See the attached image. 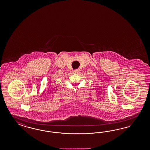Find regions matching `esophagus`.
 I'll return each mask as SVG.
<instances>
[{"label":"esophagus","instance_id":"34e87169","mask_svg":"<svg viewBox=\"0 0 150 150\" xmlns=\"http://www.w3.org/2000/svg\"><path fill=\"white\" fill-rule=\"evenodd\" d=\"M79 69H75V70H74L73 71V73H75V74H77V73H79Z\"/></svg>","mask_w":150,"mask_h":150}]
</instances>
